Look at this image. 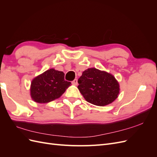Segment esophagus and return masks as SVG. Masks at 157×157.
<instances>
[{
	"label": "esophagus",
	"instance_id": "1",
	"mask_svg": "<svg viewBox=\"0 0 157 157\" xmlns=\"http://www.w3.org/2000/svg\"><path fill=\"white\" fill-rule=\"evenodd\" d=\"M72 84H73V85H77V84H78V80H77V79H75L74 80H73V81H72Z\"/></svg>",
	"mask_w": 157,
	"mask_h": 157
}]
</instances>
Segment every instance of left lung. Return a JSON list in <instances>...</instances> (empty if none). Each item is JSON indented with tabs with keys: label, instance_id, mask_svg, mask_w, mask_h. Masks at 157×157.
<instances>
[{
	"label": "left lung",
	"instance_id": "obj_1",
	"mask_svg": "<svg viewBox=\"0 0 157 157\" xmlns=\"http://www.w3.org/2000/svg\"><path fill=\"white\" fill-rule=\"evenodd\" d=\"M78 82V88L84 99L95 105H109L119 94V84L115 77L96 68L85 70Z\"/></svg>",
	"mask_w": 157,
	"mask_h": 157
}]
</instances>
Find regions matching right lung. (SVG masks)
Wrapping results in <instances>:
<instances>
[{
  "instance_id": "1",
  "label": "right lung",
  "mask_w": 157,
  "mask_h": 157,
  "mask_svg": "<svg viewBox=\"0 0 157 157\" xmlns=\"http://www.w3.org/2000/svg\"><path fill=\"white\" fill-rule=\"evenodd\" d=\"M64 77L62 71L50 69L33 78L30 89L33 100L46 103L59 98L71 84Z\"/></svg>"
}]
</instances>
